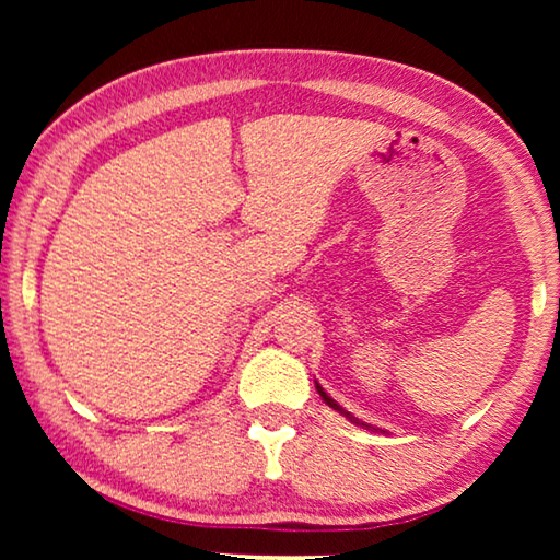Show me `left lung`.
I'll use <instances>...</instances> for the list:
<instances>
[{
    "mask_svg": "<svg viewBox=\"0 0 560 560\" xmlns=\"http://www.w3.org/2000/svg\"><path fill=\"white\" fill-rule=\"evenodd\" d=\"M316 390H318V395H320V397H324V400H326V402H328V405H330V407H334V410H338V412H340V415H346V417H348V420H350V422H355V424H363V422H358V420H355V417H350V415H348V412H346V410H343V407H340V405H338V402H336V400H330V397H328V395H326V393H324V387H320V385H318V383H316ZM365 428H368V424H365Z\"/></svg>",
    "mask_w": 560,
    "mask_h": 560,
    "instance_id": "left-lung-1",
    "label": "left lung"
}]
</instances>
